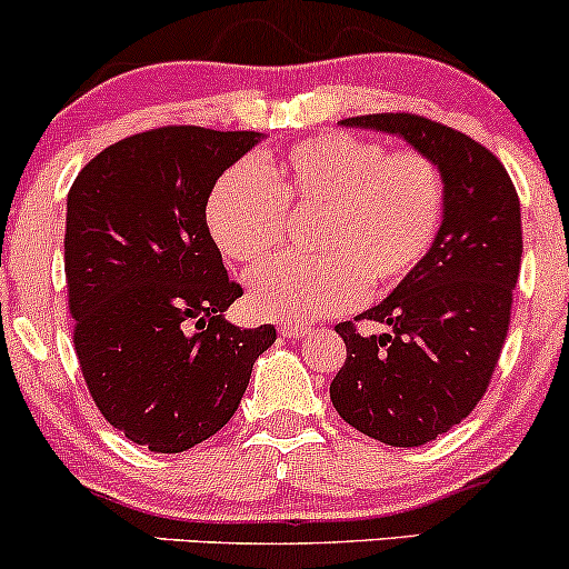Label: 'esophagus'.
Wrapping results in <instances>:
<instances>
[{
	"instance_id": "obj_1",
	"label": "esophagus",
	"mask_w": 569,
	"mask_h": 569,
	"mask_svg": "<svg viewBox=\"0 0 569 569\" xmlns=\"http://www.w3.org/2000/svg\"><path fill=\"white\" fill-rule=\"evenodd\" d=\"M278 331L283 333L286 339H299V337H305L307 331H310V326H307V323H280Z\"/></svg>"
}]
</instances>
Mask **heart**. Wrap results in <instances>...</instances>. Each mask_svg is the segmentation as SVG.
Wrapping results in <instances>:
<instances>
[{"mask_svg":"<svg viewBox=\"0 0 569 569\" xmlns=\"http://www.w3.org/2000/svg\"><path fill=\"white\" fill-rule=\"evenodd\" d=\"M442 209V172L429 156L331 132L264 169L230 167L211 190L207 222L219 251L249 264L278 249L286 217L315 214L307 249L318 257H278L249 272L257 312L315 320L402 283L432 249Z\"/></svg>","mask_w":569,"mask_h":569,"instance_id":"b5f03b06","label":"heart"}]
</instances>
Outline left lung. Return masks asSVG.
<instances>
[{
    "label": "left lung",
    "mask_w": 569,
    "mask_h": 569,
    "mask_svg": "<svg viewBox=\"0 0 569 569\" xmlns=\"http://www.w3.org/2000/svg\"><path fill=\"white\" fill-rule=\"evenodd\" d=\"M345 127L397 134L442 172V224L410 276L355 320L389 326L362 337L339 323L347 360L331 402L358 432L392 448H419L461 423L501 358L522 262L515 182L488 148L416 113H371Z\"/></svg>",
    "instance_id": "8db88e82"
}]
</instances>
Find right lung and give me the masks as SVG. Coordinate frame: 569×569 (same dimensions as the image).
Masks as SVG:
<instances>
[{"label":"right lung","instance_id":"1","mask_svg":"<svg viewBox=\"0 0 569 569\" xmlns=\"http://www.w3.org/2000/svg\"><path fill=\"white\" fill-rule=\"evenodd\" d=\"M259 132L159 127L108 146L68 190L73 347L94 406L127 440L182 453L232 419L276 326L238 328L243 297L207 224L224 169Z\"/></svg>","mask_w":569,"mask_h":569}]
</instances>
